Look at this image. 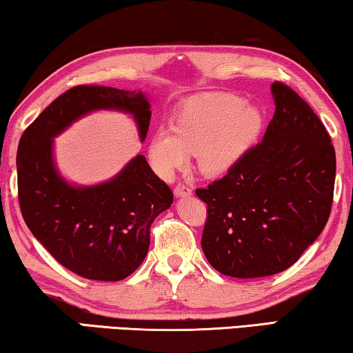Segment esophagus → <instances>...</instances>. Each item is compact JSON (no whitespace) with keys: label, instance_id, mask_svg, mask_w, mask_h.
<instances>
[{"label":"esophagus","instance_id":"1","mask_svg":"<svg viewBox=\"0 0 353 353\" xmlns=\"http://www.w3.org/2000/svg\"><path fill=\"white\" fill-rule=\"evenodd\" d=\"M173 194H175L176 197H188L192 194V189L185 185H176L175 189H173Z\"/></svg>","mask_w":353,"mask_h":353}]
</instances>
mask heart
<instances>
[{
  "mask_svg": "<svg viewBox=\"0 0 353 353\" xmlns=\"http://www.w3.org/2000/svg\"><path fill=\"white\" fill-rule=\"evenodd\" d=\"M263 127L261 108L242 97L197 95L178 108L172 127L154 132L148 154L154 170L165 180L188 164L189 152H196L203 175H224L247 156Z\"/></svg>",
  "mask_w": 353,
  "mask_h": 353,
  "instance_id": "b5f03b06",
  "label": "heart"
}]
</instances>
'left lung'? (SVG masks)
<instances>
[{"label":"left lung","mask_w":353,"mask_h":353,"mask_svg":"<svg viewBox=\"0 0 353 353\" xmlns=\"http://www.w3.org/2000/svg\"><path fill=\"white\" fill-rule=\"evenodd\" d=\"M275 113L259 145L196 194L207 203L202 250L236 279L282 272L323 231L333 203L336 152L312 108L272 83Z\"/></svg>","instance_id":"left-lung-1"}]
</instances>
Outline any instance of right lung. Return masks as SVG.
Returning a JSON list of instances; mask_svg holds the SVG:
<instances>
[{"instance_id": "obj_1", "label": "right lung", "mask_w": 353, "mask_h": 353, "mask_svg": "<svg viewBox=\"0 0 353 353\" xmlns=\"http://www.w3.org/2000/svg\"><path fill=\"white\" fill-rule=\"evenodd\" d=\"M100 110L130 114L145 141L151 121L145 92L103 85L66 90L19 141V202L28 229L60 264L84 279L117 282L146 258L151 224L172 205L173 194L143 154L99 185H74L59 172L54 139Z\"/></svg>"}]
</instances>
